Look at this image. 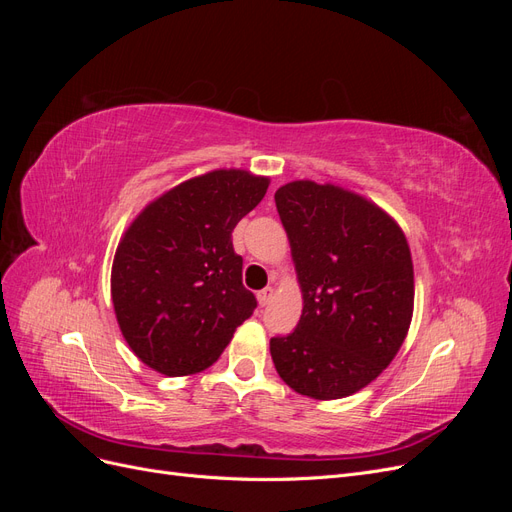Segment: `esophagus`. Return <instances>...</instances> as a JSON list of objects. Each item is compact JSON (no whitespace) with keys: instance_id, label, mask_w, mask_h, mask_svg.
<instances>
[{"instance_id":"1","label":"esophagus","mask_w":512,"mask_h":512,"mask_svg":"<svg viewBox=\"0 0 512 512\" xmlns=\"http://www.w3.org/2000/svg\"><path fill=\"white\" fill-rule=\"evenodd\" d=\"M273 294H275V290H273V286H267V288H262L256 297H258V303L265 307V305H269L271 303V299H273Z\"/></svg>"}]
</instances>
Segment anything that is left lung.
<instances>
[{
	"mask_svg": "<svg viewBox=\"0 0 512 512\" xmlns=\"http://www.w3.org/2000/svg\"><path fill=\"white\" fill-rule=\"evenodd\" d=\"M303 314L271 339V359L292 391L342 399L395 359L414 309V269L404 230L365 196L333 183L290 181L275 192Z\"/></svg>",
	"mask_w": 512,
	"mask_h": 512,
	"instance_id": "1",
	"label": "left lung"
}]
</instances>
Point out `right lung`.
Listing matches in <instances>:
<instances>
[{
  "label": "right lung",
  "mask_w": 512,
  "mask_h": 512,
  "mask_svg": "<svg viewBox=\"0 0 512 512\" xmlns=\"http://www.w3.org/2000/svg\"><path fill=\"white\" fill-rule=\"evenodd\" d=\"M269 177L218 168L183 181L136 215L117 245L111 297L123 339L164 376L207 369L254 314L232 230Z\"/></svg>",
  "instance_id": "add662e5"
}]
</instances>
